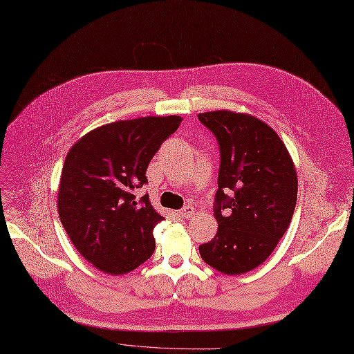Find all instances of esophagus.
Masks as SVG:
<instances>
[{
	"mask_svg": "<svg viewBox=\"0 0 354 354\" xmlns=\"http://www.w3.org/2000/svg\"><path fill=\"white\" fill-rule=\"evenodd\" d=\"M194 214H195V209H194V207H191V205L183 207V208L179 211V215H180L182 218H185V219L191 218Z\"/></svg>",
	"mask_w": 354,
	"mask_h": 354,
	"instance_id": "34e87169",
	"label": "esophagus"
}]
</instances>
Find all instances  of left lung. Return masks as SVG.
I'll return each instance as SVG.
<instances>
[{
  "instance_id": "obj_1",
  "label": "left lung",
  "mask_w": 354,
  "mask_h": 354,
  "mask_svg": "<svg viewBox=\"0 0 354 354\" xmlns=\"http://www.w3.org/2000/svg\"><path fill=\"white\" fill-rule=\"evenodd\" d=\"M215 135L221 165L216 235L199 245L203 261L238 275L261 266L286 234L297 202V172L283 140L254 116L230 110L198 115Z\"/></svg>"
}]
</instances>
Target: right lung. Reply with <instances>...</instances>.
Segmentation results:
<instances>
[{
	"label": "right lung",
	"mask_w": 354,
	"mask_h": 354,
	"mask_svg": "<svg viewBox=\"0 0 354 354\" xmlns=\"http://www.w3.org/2000/svg\"><path fill=\"white\" fill-rule=\"evenodd\" d=\"M180 116H147L103 124L68 151L60 178L59 215L76 250L97 270L122 275L155 251L162 219L143 195L149 162L176 132Z\"/></svg>",
	"instance_id": "right-lung-1"
}]
</instances>
